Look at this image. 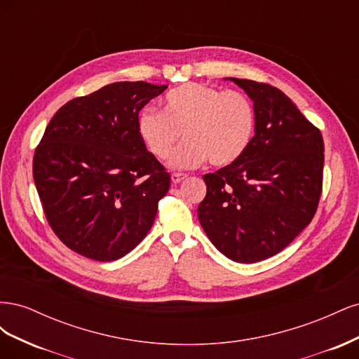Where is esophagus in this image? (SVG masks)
Segmentation results:
<instances>
[{
  "mask_svg": "<svg viewBox=\"0 0 359 359\" xmlns=\"http://www.w3.org/2000/svg\"><path fill=\"white\" fill-rule=\"evenodd\" d=\"M186 178H187V175H184V173H172V177H170L173 184H180L181 181H184Z\"/></svg>",
  "mask_w": 359,
  "mask_h": 359,
  "instance_id": "1",
  "label": "esophagus"
}]
</instances>
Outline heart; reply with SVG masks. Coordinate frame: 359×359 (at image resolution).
I'll use <instances>...</instances> for the list:
<instances>
[{"label": "heart", "mask_w": 359, "mask_h": 359, "mask_svg": "<svg viewBox=\"0 0 359 359\" xmlns=\"http://www.w3.org/2000/svg\"><path fill=\"white\" fill-rule=\"evenodd\" d=\"M137 130L145 147L158 160L169 158L184 134L188 142L172 156L175 169H194L210 158L217 168L231 166L252 144L256 111L240 91L199 82L182 83L169 91L163 112L147 109Z\"/></svg>", "instance_id": "b5f03b06"}]
</instances>
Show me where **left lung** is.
<instances>
[{"label": "left lung", "mask_w": 359, "mask_h": 359, "mask_svg": "<svg viewBox=\"0 0 359 359\" xmlns=\"http://www.w3.org/2000/svg\"><path fill=\"white\" fill-rule=\"evenodd\" d=\"M232 81L255 102L256 132L233 165L206 173L198 217L211 243L235 262L277 255L316 214L323 184V137L276 86Z\"/></svg>", "instance_id": "8db88e82"}]
</instances>
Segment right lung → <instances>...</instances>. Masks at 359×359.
<instances>
[{"instance_id": "right-lung-1", "label": "right lung", "mask_w": 359, "mask_h": 359, "mask_svg": "<svg viewBox=\"0 0 359 359\" xmlns=\"http://www.w3.org/2000/svg\"><path fill=\"white\" fill-rule=\"evenodd\" d=\"M168 85L115 82L52 116L32 177L62 244L99 262L126 256L154 223L170 175L140 139L139 111Z\"/></svg>"}]
</instances>
